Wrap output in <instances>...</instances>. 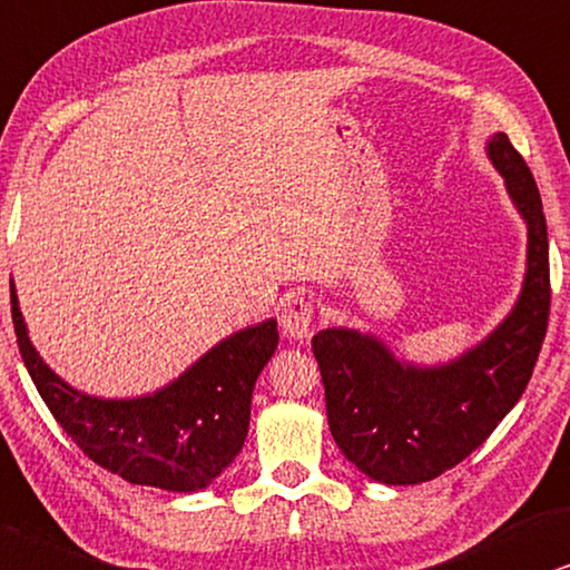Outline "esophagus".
Instances as JSON below:
<instances>
[{"mask_svg": "<svg viewBox=\"0 0 570 570\" xmlns=\"http://www.w3.org/2000/svg\"><path fill=\"white\" fill-rule=\"evenodd\" d=\"M315 305L307 297H299L294 294L284 302L281 307V331H284L289 338H297V342H305L309 336V326H313Z\"/></svg>", "mask_w": 570, "mask_h": 570, "instance_id": "1", "label": "esophagus"}]
</instances>
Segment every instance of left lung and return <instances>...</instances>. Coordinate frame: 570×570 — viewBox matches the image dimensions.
<instances>
[{"label":"left lung","instance_id":"8db88e82","mask_svg":"<svg viewBox=\"0 0 570 570\" xmlns=\"http://www.w3.org/2000/svg\"><path fill=\"white\" fill-rule=\"evenodd\" d=\"M489 157L529 223V268L521 299L487 342L442 368H413L357 331L313 336L328 429L357 471L381 484H417L471 455L521 400L550 321V252L537 181L508 134Z\"/></svg>","mask_w":570,"mask_h":570}]
</instances>
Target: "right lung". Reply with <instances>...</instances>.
<instances>
[{
  "label": "right lung",
  "instance_id": "1",
  "mask_svg": "<svg viewBox=\"0 0 570 570\" xmlns=\"http://www.w3.org/2000/svg\"><path fill=\"white\" fill-rule=\"evenodd\" d=\"M20 357L65 434L97 465L141 487L205 489L239 455L252 389L278 344L276 321L244 328L153 397L97 400L78 394L36 355L10 286Z\"/></svg>",
  "mask_w": 570,
  "mask_h": 570
}]
</instances>
